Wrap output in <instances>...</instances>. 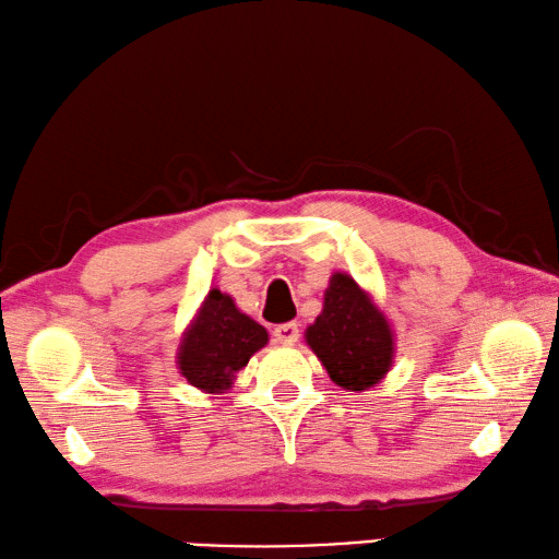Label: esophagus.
<instances>
[{
	"mask_svg": "<svg viewBox=\"0 0 559 559\" xmlns=\"http://www.w3.org/2000/svg\"><path fill=\"white\" fill-rule=\"evenodd\" d=\"M272 338L282 346H295L299 341V324H295V321H287V324L274 326Z\"/></svg>",
	"mask_w": 559,
	"mask_h": 559,
	"instance_id": "esophagus-1",
	"label": "esophagus"
}]
</instances>
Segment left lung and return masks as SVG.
Masks as SVG:
<instances>
[{
  "mask_svg": "<svg viewBox=\"0 0 559 559\" xmlns=\"http://www.w3.org/2000/svg\"><path fill=\"white\" fill-rule=\"evenodd\" d=\"M305 338L329 378L344 390L373 388L393 366V329L368 292L346 272L329 280L324 309Z\"/></svg>",
  "mask_w": 559,
  "mask_h": 559,
  "instance_id": "obj_1",
  "label": "left lung"
}]
</instances>
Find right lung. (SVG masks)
<instances>
[{"mask_svg":"<svg viewBox=\"0 0 559 559\" xmlns=\"http://www.w3.org/2000/svg\"><path fill=\"white\" fill-rule=\"evenodd\" d=\"M267 344V329L235 307L230 295L211 289L183 331L176 364L181 376L203 393L230 390L235 373Z\"/></svg>","mask_w":559,"mask_h":559,"instance_id":"1","label":"right lung"}]
</instances>
